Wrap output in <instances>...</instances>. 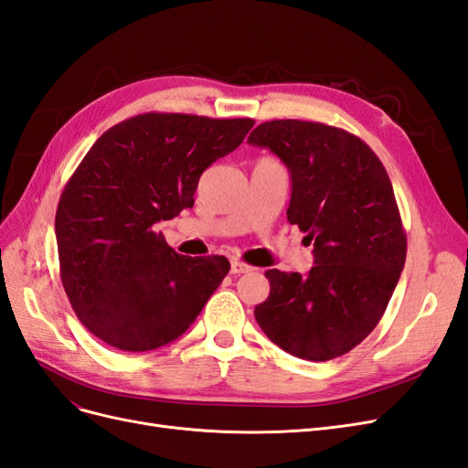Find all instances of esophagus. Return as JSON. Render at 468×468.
Returning <instances> with one entry per match:
<instances>
[{"label":"esophagus","mask_w":468,"mask_h":468,"mask_svg":"<svg viewBox=\"0 0 468 468\" xmlns=\"http://www.w3.org/2000/svg\"><path fill=\"white\" fill-rule=\"evenodd\" d=\"M253 267H250L248 263H242V261H232L230 265V273L232 275H239V273H250Z\"/></svg>","instance_id":"1"}]
</instances>
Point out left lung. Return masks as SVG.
<instances>
[{"label":"left lung","mask_w":468,"mask_h":468,"mask_svg":"<svg viewBox=\"0 0 468 468\" xmlns=\"http://www.w3.org/2000/svg\"><path fill=\"white\" fill-rule=\"evenodd\" d=\"M248 143L287 165V220L314 246L308 275L265 271L271 291L253 314L265 335L294 357L344 356L375 330L406 261L387 169L361 138L322 122L269 121Z\"/></svg>","instance_id":"left-lung-1"}]
</instances>
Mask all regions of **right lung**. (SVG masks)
Masks as SVG:
<instances>
[{"label":"right lung","instance_id":"right-lung-1","mask_svg":"<svg viewBox=\"0 0 468 468\" xmlns=\"http://www.w3.org/2000/svg\"><path fill=\"white\" fill-rule=\"evenodd\" d=\"M251 119L144 112L97 138L56 208L60 277L76 316L111 347L174 342L230 271L222 256L187 258L155 224L191 208L205 169L234 152Z\"/></svg>","mask_w":468,"mask_h":468}]
</instances>
